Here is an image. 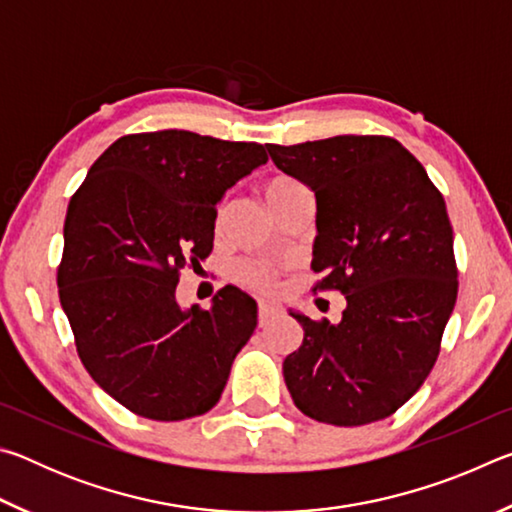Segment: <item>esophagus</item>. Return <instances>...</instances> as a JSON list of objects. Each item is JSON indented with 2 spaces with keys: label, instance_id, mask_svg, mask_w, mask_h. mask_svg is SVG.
Listing matches in <instances>:
<instances>
[{
  "label": "esophagus",
  "instance_id": "1",
  "mask_svg": "<svg viewBox=\"0 0 512 512\" xmlns=\"http://www.w3.org/2000/svg\"><path fill=\"white\" fill-rule=\"evenodd\" d=\"M277 314H280V311H277L275 307H271V305H259V309H257L259 325H266L268 320H273Z\"/></svg>",
  "mask_w": 512,
  "mask_h": 512
}]
</instances>
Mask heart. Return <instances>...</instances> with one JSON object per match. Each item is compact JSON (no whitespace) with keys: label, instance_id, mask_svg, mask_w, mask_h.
Wrapping results in <instances>:
<instances>
[{"label":"heart","instance_id":"b5f03b06","mask_svg":"<svg viewBox=\"0 0 512 512\" xmlns=\"http://www.w3.org/2000/svg\"><path fill=\"white\" fill-rule=\"evenodd\" d=\"M302 185L296 183L293 178L287 176H277L273 180H268L264 185V198L266 203L271 205V210H275L284 198L289 194L296 192ZM223 212V207L219 214ZM235 277L248 289H255L259 293H271L277 287V268L268 262H262V259H246V262H239L235 266Z\"/></svg>","mask_w":512,"mask_h":512}]
</instances>
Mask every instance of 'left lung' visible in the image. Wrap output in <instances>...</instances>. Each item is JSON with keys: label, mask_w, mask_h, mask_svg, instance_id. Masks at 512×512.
<instances>
[{"label": "left lung", "mask_w": 512, "mask_h": 512, "mask_svg": "<svg viewBox=\"0 0 512 512\" xmlns=\"http://www.w3.org/2000/svg\"><path fill=\"white\" fill-rule=\"evenodd\" d=\"M277 169L316 194L314 291H341L339 325L291 311L305 329L282 363L298 409L359 427L393 415L438 359L458 293L445 198L404 146L384 135L266 144Z\"/></svg>", "instance_id": "1"}]
</instances>
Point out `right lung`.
<instances>
[{
  "mask_svg": "<svg viewBox=\"0 0 512 512\" xmlns=\"http://www.w3.org/2000/svg\"><path fill=\"white\" fill-rule=\"evenodd\" d=\"M266 160L257 142L124 135L69 201L60 305L85 370L128 411L176 422L219 402L257 302L223 287L210 309L183 311L176 287L185 266L212 253L216 203Z\"/></svg>",
  "mask_w": 512,
  "mask_h": 512,
  "instance_id": "obj_1",
  "label": "right lung"
}]
</instances>
